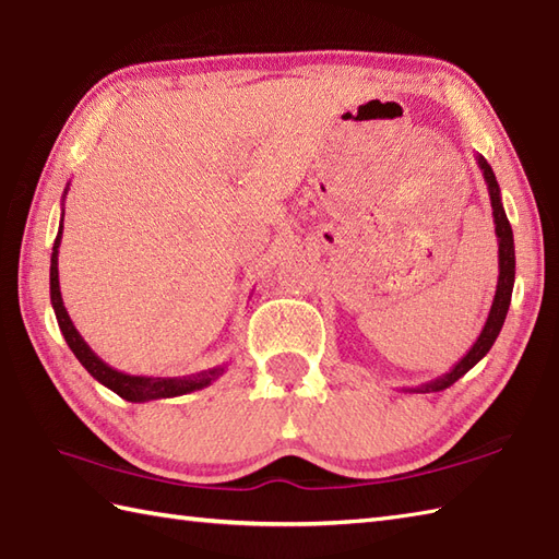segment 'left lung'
Segmentation results:
<instances>
[{
	"mask_svg": "<svg viewBox=\"0 0 559 559\" xmlns=\"http://www.w3.org/2000/svg\"><path fill=\"white\" fill-rule=\"evenodd\" d=\"M478 168L483 170L485 185H488L490 192V204H492V216H495V235H497V245H500V252H497V259H500V276H497V290H495V300L490 307V314L485 319V326L480 331V336L473 343L471 350L463 355V358L451 367V370L442 377L430 379V382L418 384V386H403V391H411V394H430V391H444L451 384L466 374L473 365H478L488 350L492 348L495 338L500 336L502 324L507 319L509 302H512V290H514V273H516V257H514V233L512 225L507 221V213L502 206V194H500V185H497V177L490 168V163L483 156H476Z\"/></svg>",
	"mask_w": 559,
	"mask_h": 559,
	"instance_id": "obj_1",
	"label": "left lung"
}]
</instances>
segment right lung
I'll list each match as a JSON object with an SVG mask.
<instances>
[{
  "instance_id": "obj_1",
  "label": "right lung",
  "mask_w": 559,
  "mask_h": 559,
  "mask_svg": "<svg viewBox=\"0 0 559 559\" xmlns=\"http://www.w3.org/2000/svg\"><path fill=\"white\" fill-rule=\"evenodd\" d=\"M67 189H69V185H67ZM67 189H64V197H67ZM62 230H64V209H62V218H59V230H57L55 245H52V257H50V302H52L57 324H59V331H62L67 346L71 348V353L76 355V360L86 367L93 379H98L103 386H108L110 391H115L117 396H122L124 401H132V403H146V401H156V399H173V396L192 394V391H199V389H204V386L216 382L228 365L211 367V370H201L197 374H187V377H141V374H127V372L115 370V367L100 360L98 355L91 350L88 343L83 341L74 322H71V317L67 312L64 300H62V293H59L57 257H59V245H62Z\"/></svg>"
}]
</instances>
